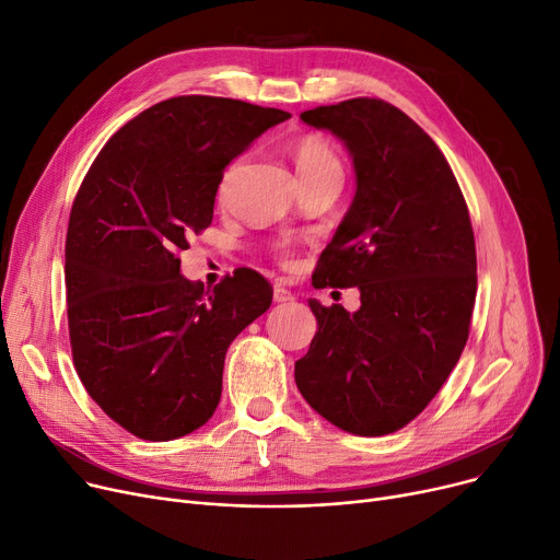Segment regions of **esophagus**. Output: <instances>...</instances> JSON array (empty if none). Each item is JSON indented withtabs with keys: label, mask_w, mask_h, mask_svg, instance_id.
<instances>
[{
	"label": "esophagus",
	"mask_w": 560,
	"mask_h": 560,
	"mask_svg": "<svg viewBox=\"0 0 560 560\" xmlns=\"http://www.w3.org/2000/svg\"><path fill=\"white\" fill-rule=\"evenodd\" d=\"M275 302L277 304H285V302H292V292L283 285H275Z\"/></svg>",
	"instance_id": "obj_1"
}]
</instances>
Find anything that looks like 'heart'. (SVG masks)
I'll use <instances>...</instances> for the list:
<instances>
[{
    "label": "heart",
    "mask_w": 560,
    "mask_h": 560,
    "mask_svg": "<svg viewBox=\"0 0 560 560\" xmlns=\"http://www.w3.org/2000/svg\"><path fill=\"white\" fill-rule=\"evenodd\" d=\"M292 156H295V165L300 170L302 182L313 179V176H317V174H327V172H340L342 174L340 159L334 152V147L325 138H319V136H304V138H300L298 144H295V150H292ZM238 167H241V161L233 163L226 170L224 179H222V186H220L222 195L229 190V186L233 182L235 172H238ZM281 262L290 265L292 260L288 258V254H283Z\"/></svg>",
    "instance_id": "b5f03b06"
}]
</instances>
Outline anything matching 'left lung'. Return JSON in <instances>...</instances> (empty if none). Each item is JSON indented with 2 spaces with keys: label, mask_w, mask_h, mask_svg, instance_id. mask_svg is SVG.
I'll list each match as a JSON object with an SVG mask.
<instances>
[{
  "label": "left lung",
  "mask_w": 560,
  "mask_h": 560,
  "mask_svg": "<svg viewBox=\"0 0 560 560\" xmlns=\"http://www.w3.org/2000/svg\"><path fill=\"white\" fill-rule=\"evenodd\" d=\"M354 159L357 195L322 252L315 288L361 290V308L311 300L317 334L295 381L342 431L386 435L416 420L443 388L469 336L477 247L456 176L397 106L357 97L302 113Z\"/></svg>",
  "instance_id": "1"
}]
</instances>
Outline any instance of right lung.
Wrapping results in <instances>:
<instances>
[{
    "mask_svg": "<svg viewBox=\"0 0 560 560\" xmlns=\"http://www.w3.org/2000/svg\"><path fill=\"white\" fill-rule=\"evenodd\" d=\"M290 113L229 97L159 102L115 131L83 176L66 238L74 370L104 413L152 443L211 420L226 349L272 304L249 268L213 290L179 254L213 222L224 167Z\"/></svg>",
    "mask_w": 560,
    "mask_h": 560,
    "instance_id": "1",
    "label": "right lung"
}]
</instances>
